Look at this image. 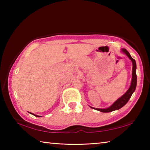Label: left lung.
<instances>
[{
	"label": "left lung",
	"mask_w": 150,
	"mask_h": 150,
	"mask_svg": "<svg viewBox=\"0 0 150 150\" xmlns=\"http://www.w3.org/2000/svg\"><path fill=\"white\" fill-rule=\"evenodd\" d=\"M122 52L124 54H125L128 57L129 59L132 61V65H133L132 73V81H131V85L130 86V88H128V91H127L126 92L121 96V97L119 98L118 100H116L115 102L114 103L110 106H109L108 108H96L91 107V108L95 109L96 110L102 112H110L118 110V109L123 107V106L125 105L127 103H128V101L130 98L131 96L132 95L133 93L135 91L136 88V85H137V76H136V61L131 57L130 54H129V52L126 49H122Z\"/></svg>",
	"instance_id": "8db88e82"
}]
</instances>
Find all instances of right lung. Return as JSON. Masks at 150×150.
Wrapping results in <instances>:
<instances>
[{
	"mask_svg": "<svg viewBox=\"0 0 150 150\" xmlns=\"http://www.w3.org/2000/svg\"><path fill=\"white\" fill-rule=\"evenodd\" d=\"M30 114H32V115H33L34 116H37V117H40V116H38V115H34V114H33V113H31V112H30Z\"/></svg>",
	"mask_w": 150,
	"mask_h": 150,
	"instance_id": "1",
	"label": "right lung"
}]
</instances>
